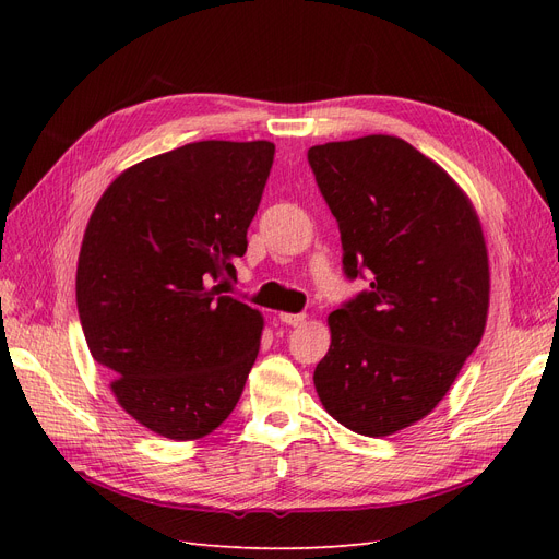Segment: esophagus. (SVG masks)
Instances as JSON below:
<instances>
[{
  "mask_svg": "<svg viewBox=\"0 0 559 559\" xmlns=\"http://www.w3.org/2000/svg\"><path fill=\"white\" fill-rule=\"evenodd\" d=\"M280 321H282V324H286V326H300L302 321H306V312H298V314H294V312H282V314H280Z\"/></svg>",
  "mask_w": 559,
  "mask_h": 559,
  "instance_id": "obj_1",
  "label": "esophagus"
}]
</instances>
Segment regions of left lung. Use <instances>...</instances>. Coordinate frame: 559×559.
Wrapping results in <instances>:
<instances>
[{
  "label": "left lung",
  "instance_id": "obj_1",
  "mask_svg": "<svg viewBox=\"0 0 559 559\" xmlns=\"http://www.w3.org/2000/svg\"><path fill=\"white\" fill-rule=\"evenodd\" d=\"M337 222L343 270L368 292L329 314L314 368L326 413L361 436L427 417L478 347L489 308L480 218L456 181L392 134L308 151Z\"/></svg>",
  "mask_w": 559,
  "mask_h": 559
}]
</instances>
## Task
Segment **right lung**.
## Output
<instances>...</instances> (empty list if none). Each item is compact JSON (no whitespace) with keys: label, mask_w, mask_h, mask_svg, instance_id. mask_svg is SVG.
Listing matches in <instances>:
<instances>
[{"label":"right lung","mask_w":559,"mask_h":559,"mask_svg":"<svg viewBox=\"0 0 559 559\" xmlns=\"http://www.w3.org/2000/svg\"><path fill=\"white\" fill-rule=\"evenodd\" d=\"M273 142H193L118 175L95 205L76 265L93 359L142 427L212 433L240 401L263 317L222 296L273 167Z\"/></svg>","instance_id":"right-lung-1"}]
</instances>
